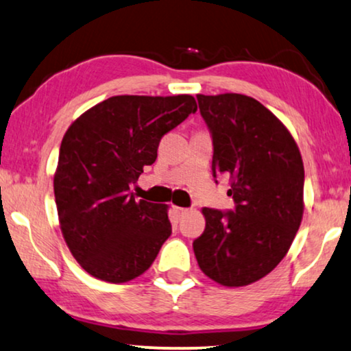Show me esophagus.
I'll return each mask as SVG.
<instances>
[{
	"mask_svg": "<svg viewBox=\"0 0 351 351\" xmlns=\"http://www.w3.org/2000/svg\"><path fill=\"white\" fill-rule=\"evenodd\" d=\"M175 211L178 215H184V213H187V208H180V206H175Z\"/></svg>",
	"mask_w": 351,
	"mask_h": 351,
	"instance_id": "esophagus-1",
	"label": "esophagus"
}]
</instances>
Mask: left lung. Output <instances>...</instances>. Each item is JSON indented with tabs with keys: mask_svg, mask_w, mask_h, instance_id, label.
<instances>
[{
	"mask_svg": "<svg viewBox=\"0 0 351 351\" xmlns=\"http://www.w3.org/2000/svg\"><path fill=\"white\" fill-rule=\"evenodd\" d=\"M197 101L213 140V176H229L235 202L229 211L202 210L197 263L219 285L254 283L285 258L302 221V157L288 128L254 98L223 93Z\"/></svg>",
	"mask_w": 351,
	"mask_h": 351,
	"instance_id": "8db88e82",
	"label": "left lung"
}]
</instances>
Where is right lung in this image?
Segmentation results:
<instances>
[{"instance_id": "add662e5", "label": "right lung", "mask_w": 351, "mask_h": 351, "mask_svg": "<svg viewBox=\"0 0 351 351\" xmlns=\"http://www.w3.org/2000/svg\"><path fill=\"white\" fill-rule=\"evenodd\" d=\"M197 111L191 95H117L63 136L53 192L62 234L87 274L125 283L146 272L171 234L167 205L130 192L157 159L160 138Z\"/></svg>"}]
</instances>
